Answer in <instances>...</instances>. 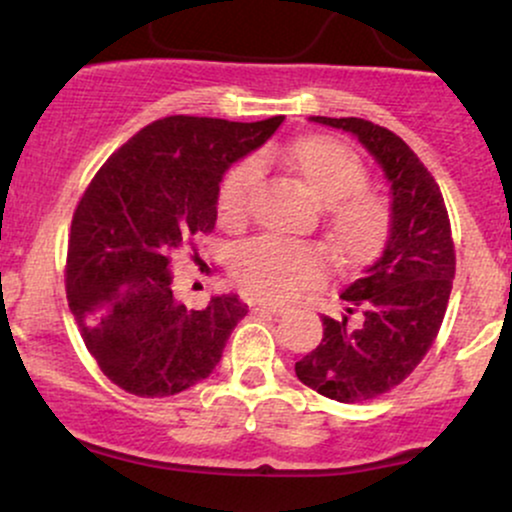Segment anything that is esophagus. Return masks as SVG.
Segmentation results:
<instances>
[{"instance_id": "obj_1", "label": "esophagus", "mask_w": 512, "mask_h": 512, "mask_svg": "<svg viewBox=\"0 0 512 512\" xmlns=\"http://www.w3.org/2000/svg\"><path fill=\"white\" fill-rule=\"evenodd\" d=\"M252 308H255V310H267V313H272V315H281L286 310V305L267 303V301H255V303H252Z\"/></svg>"}]
</instances>
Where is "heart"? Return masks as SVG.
<instances>
[{
  "instance_id": "b5f03b06",
  "label": "heart",
  "mask_w": 512,
  "mask_h": 512,
  "mask_svg": "<svg viewBox=\"0 0 512 512\" xmlns=\"http://www.w3.org/2000/svg\"><path fill=\"white\" fill-rule=\"evenodd\" d=\"M284 163L310 195L327 204V221L334 243L346 260L368 262L383 250L390 236V209L368 192V170L354 151L327 134H313L284 149ZM260 166L240 161L228 170L216 197L223 226H238L248 216L255 197ZM327 272L325 252L317 245L274 236L255 238L233 255V276L245 291L264 301H286Z\"/></svg>"
}]
</instances>
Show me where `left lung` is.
I'll list each match as a JSON object with an SVG mask.
<instances>
[{"mask_svg":"<svg viewBox=\"0 0 512 512\" xmlns=\"http://www.w3.org/2000/svg\"><path fill=\"white\" fill-rule=\"evenodd\" d=\"M313 122L356 134L392 187L383 257L342 293V317L322 315V342L296 363L298 380L320 395L366 402L409 378L436 342L455 279V243L436 178L395 132L361 117Z\"/></svg>","mask_w":512,"mask_h":512,"instance_id":"8db88e82","label":"left lung"}]
</instances>
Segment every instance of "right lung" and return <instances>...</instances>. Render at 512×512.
Listing matches in <instances>:
<instances>
[{
  "label": "right lung",
  "mask_w": 512,
  "mask_h": 512,
  "mask_svg": "<svg viewBox=\"0 0 512 512\" xmlns=\"http://www.w3.org/2000/svg\"><path fill=\"white\" fill-rule=\"evenodd\" d=\"M281 120L163 117L88 182L69 231L67 301L88 354L129 395L170 397L209 378L248 315L236 293L185 308L170 289V262L214 231L226 168L267 142Z\"/></svg>",
  "instance_id": "right-lung-1"
}]
</instances>
